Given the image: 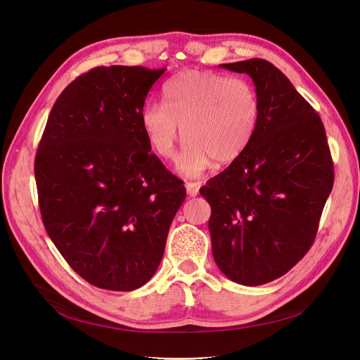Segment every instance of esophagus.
Here are the masks:
<instances>
[{
    "instance_id": "34e87169",
    "label": "esophagus",
    "mask_w": 360,
    "mask_h": 360,
    "mask_svg": "<svg viewBox=\"0 0 360 360\" xmlns=\"http://www.w3.org/2000/svg\"><path fill=\"white\" fill-rule=\"evenodd\" d=\"M185 186H186L188 195H190V197L198 195V191H200V184L198 182H186Z\"/></svg>"
}]
</instances>
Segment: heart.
<instances>
[{
    "label": "heart",
    "mask_w": 360,
    "mask_h": 360,
    "mask_svg": "<svg viewBox=\"0 0 360 360\" xmlns=\"http://www.w3.org/2000/svg\"><path fill=\"white\" fill-rule=\"evenodd\" d=\"M163 102H147L140 125L150 148L166 160L176 158V144L186 141L181 172L200 175L214 160L228 165L247 150L259 122V99L245 79L207 71H182L162 90Z\"/></svg>",
    "instance_id": "1"
}]
</instances>
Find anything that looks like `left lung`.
Wrapping results in <instances>:
<instances>
[{"label": "left lung", "mask_w": 360, "mask_h": 360, "mask_svg": "<svg viewBox=\"0 0 360 360\" xmlns=\"http://www.w3.org/2000/svg\"><path fill=\"white\" fill-rule=\"evenodd\" d=\"M221 68L247 72L259 99L257 134L245 153L200 188L212 205V251L221 273L245 286L273 281L312 247L334 182L326 128L271 63Z\"/></svg>", "instance_id": "left-lung-1"}]
</instances>
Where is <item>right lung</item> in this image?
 Listing matches in <instances>:
<instances>
[{
  "label": "right lung",
  "mask_w": 360,
  "mask_h": 360,
  "mask_svg": "<svg viewBox=\"0 0 360 360\" xmlns=\"http://www.w3.org/2000/svg\"><path fill=\"white\" fill-rule=\"evenodd\" d=\"M163 72L110 65L79 75L55 101L36 151L45 229L68 266L101 289L146 285L186 195L184 182L150 153L140 125Z\"/></svg>",
  "instance_id": "add662e5"
}]
</instances>
